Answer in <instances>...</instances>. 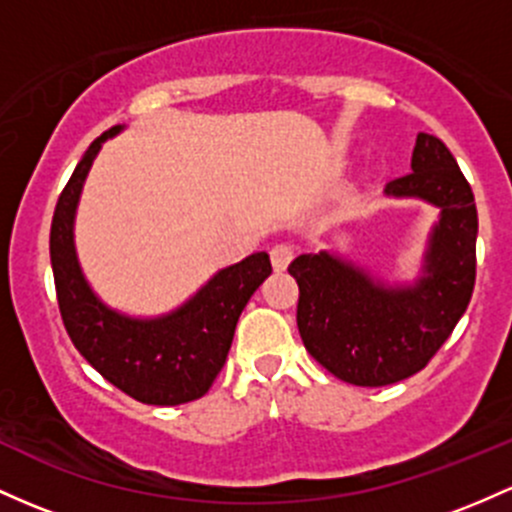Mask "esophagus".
Here are the masks:
<instances>
[{
    "instance_id": "34e87169",
    "label": "esophagus",
    "mask_w": 512,
    "mask_h": 512,
    "mask_svg": "<svg viewBox=\"0 0 512 512\" xmlns=\"http://www.w3.org/2000/svg\"><path fill=\"white\" fill-rule=\"evenodd\" d=\"M293 256H295V251H293V246H288V244H276L271 249V263H273V268H276V271H285V268H288V263L293 261Z\"/></svg>"
}]
</instances>
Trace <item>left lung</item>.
<instances>
[{"label": "left lung", "instance_id": "obj_1", "mask_svg": "<svg viewBox=\"0 0 512 512\" xmlns=\"http://www.w3.org/2000/svg\"><path fill=\"white\" fill-rule=\"evenodd\" d=\"M412 173L386 185L395 200H422L439 217L415 280H383L334 251L300 254L298 329L305 349L354 386H388L422 371L469 307L476 280L478 214L449 148L417 134Z\"/></svg>", "mask_w": 512, "mask_h": 512}]
</instances>
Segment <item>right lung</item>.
I'll list each match as a JSON object with an SVG mask.
<instances>
[{"instance_id": "1", "label": "right lung", "mask_w": 512, "mask_h": 512, "mask_svg": "<svg viewBox=\"0 0 512 512\" xmlns=\"http://www.w3.org/2000/svg\"><path fill=\"white\" fill-rule=\"evenodd\" d=\"M112 126L85 151L60 192L51 224V266L63 324L75 349L112 386L146 405H180L202 398L222 371L236 322L258 285L271 276L266 251L222 268L166 315L136 317L114 310L92 290L75 249V214L87 173Z\"/></svg>"}]
</instances>
